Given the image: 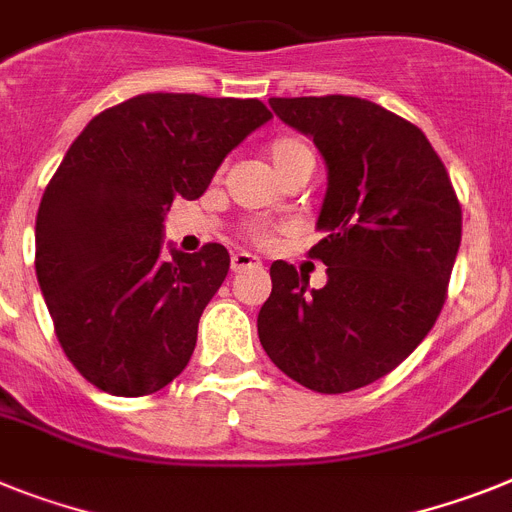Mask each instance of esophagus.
I'll return each mask as SVG.
<instances>
[{
	"mask_svg": "<svg viewBox=\"0 0 512 512\" xmlns=\"http://www.w3.org/2000/svg\"><path fill=\"white\" fill-rule=\"evenodd\" d=\"M253 266H259V259L251 253H233V259H230L233 272H243V269H253Z\"/></svg>",
	"mask_w": 512,
	"mask_h": 512,
	"instance_id": "1",
	"label": "esophagus"
}]
</instances>
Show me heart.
<instances>
[{"label":"heart","instance_id":"obj_1","mask_svg":"<svg viewBox=\"0 0 512 512\" xmlns=\"http://www.w3.org/2000/svg\"><path fill=\"white\" fill-rule=\"evenodd\" d=\"M266 152H269V160H272L279 178L290 176V173H295V170L313 168V150H310V144L305 142L303 137H292V134H287V137H277L272 144H269V150ZM246 235L248 240L259 243V246L272 243V233L261 225H251L246 230Z\"/></svg>","mask_w":512,"mask_h":512}]
</instances>
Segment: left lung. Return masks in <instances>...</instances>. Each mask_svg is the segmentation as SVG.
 I'll use <instances>...</instances> for the list:
<instances>
[{
	"label": "left lung",
	"mask_w": 512,
	"mask_h": 512,
	"mask_svg": "<svg viewBox=\"0 0 512 512\" xmlns=\"http://www.w3.org/2000/svg\"><path fill=\"white\" fill-rule=\"evenodd\" d=\"M313 137L329 168L310 259L329 282L274 261L259 339L269 360L316 393H347L399 368L443 310L461 246V202L412 121L352 95L269 98Z\"/></svg>",
	"instance_id": "8db88e82"
}]
</instances>
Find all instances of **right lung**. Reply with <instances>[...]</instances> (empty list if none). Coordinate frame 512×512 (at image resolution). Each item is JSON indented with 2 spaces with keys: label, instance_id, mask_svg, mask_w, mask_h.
<instances>
[{
  "label": "right lung",
  "instance_id": "add662e5",
  "mask_svg": "<svg viewBox=\"0 0 512 512\" xmlns=\"http://www.w3.org/2000/svg\"><path fill=\"white\" fill-rule=\"evenodd\" d=\"M272 119L256 98L144 93L98 113L43 191L36 274L56 339L85 381L147 396L189 365L227 248L160 253L176 196L199 199L227 152Z\"/></svg>",
  "mask_w": 512,
  "mask_h": 512
}]
</instances>
